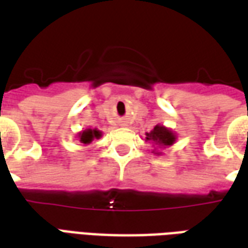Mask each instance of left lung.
Wrapping results in <instances>:
<instances>
[{
	"label": "left lung",
	"instance_id": "1",
	"mask_svg": "<svg viewBox=\"0 0 248 248\" xmlns=\"http://www.w3.org/2000/svg\"><path fill=\"white\" fill-rule=\"evenodd\" d=\"M175 140H177V135L174 134L171 130L161 124H156L150 133H146V140H150L151 143L159 147H169L175 142ZM155 154H161V153H155Z\"/></svg>",
	"mask_w": 248,
	"mask_h": 248
}]
</instances>
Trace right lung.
<instances>
[{
    "instance_id": "right-lung-1",
    "label": "right lung",
    "mask_w": 248,
    "mask_h": 248,
    "mask_svg": "<svg viewBox=\"0 0 248 248\" xmlns=\"http://www.w3.org/2000/svg\"><path fill=\"white\" fill-rule=\"evenodd\" d=\"M101 137H102V133L97 129H86L78 134L79 142H81V143H85V145L92 143V140H98V138H101Z\"/></svg>"
}]
</instances>
